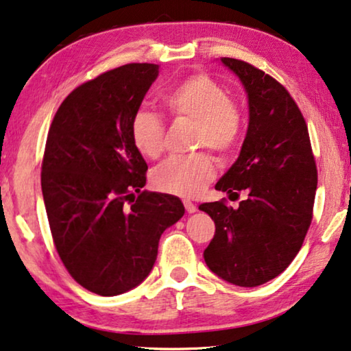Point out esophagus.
I'll return each instance as SVG.
<instances>
[{
	"mask_svg": "<svg viewBox=\"0 0 351 351\" xmlns=\"http://www.w3.org/2000/svg\"><path fill=\"white\" fill-rule=\"evenodd\" d=\"M184 206H185V209H186V213L189 214H193V213H196V204L195 203H191L190 199H184Z\"/></svg>",
	"mask_w": 351,
	"mask_h": 351,
	"instance_id": "obj_1",
	"label": "esophagus"
}]
</instances>
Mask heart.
<instances>
[{"label":"heart","instance_id":"b5f03b06","mask_svg":"<svg viewBox=\"0 0 351 351\" xmlns=\"http://www.w3.org/2000/svg\"><path fill=\"white\" fill-rule=\"evenodd\" d=\"M165 105L172 117L196 124V148L209 147L219 155H227L238 145L243 132V117L230 100L227 89L213 76L196 71L172 86L165 95ZM131 138L137 152L148 160H156L165 150V123L147 108H138L131 119ZM213 158L196 153L186 158H171L158 166L152 182L162 193L191 198L201 193L214 179Z\"/></svg>","mask_w":351,"mask_h":351}]
</instances>
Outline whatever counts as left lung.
Returning <instances> with one entry per match:
<instances>
[{"label": "left lung", "mask_w": 351, "mask_h": 351, "mask_svg": "<svg viewBox=\"0 0 351 351\" xmlns=\"http://www.w3.org/2000/svg\"><path fill=\"white\" fill-rule=\"evenodd\" d=\"M247 94L241 152L215 190L246 191L238 209L204 203L215 234L204 262L222 280L256 287L282 273L300 251L313 217L318 184L308 128L282 84L247 62L222 57Z\"/></svg>", "instance_id": "8db88e82"}]
</instances>
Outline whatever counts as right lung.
<instances>
[{"label": "right lung", "instance_id": "add662e5", "mask_svg": "<svg viewBox=\"0 0 351 351\" xmlns=\"http://www.w3.org/2000/svg\"><path fill=\"white\" fill-rule=\"evenodd\" d=\"M158 69L128 64L78 86L47 134L41 190L52 239L75 281L104 297L150 275L162 232L185 214L177 196L142 191L148 166L131 138Z\"/></svg>", "mask_w": 351, "mask_h": 351}]
</instances>
